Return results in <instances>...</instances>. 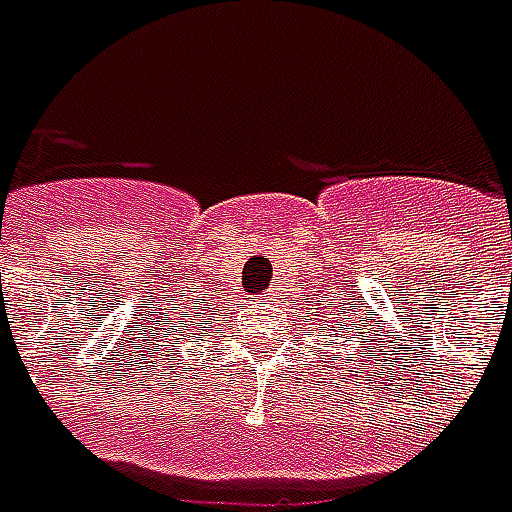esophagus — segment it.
<instances>
[{
    "label": "esophagus",
    "instance_id": "obj_1",
    "mask_svg": "<svg viewBox=\"0 0 512 512\" xmlns=\"http://www.w3.org/2000/svg\"><path fill=\"white\" fill-rule=\"evenodd\" d=\"M268 298H274V295H271V293H268Z\"/></svg>",
    "mask_w": 512,
    "mask_h": 512
}]
</instances>
